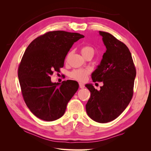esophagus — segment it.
Segmentation results:
<instances>
[{
    "instance_id": "esophagus-1",
    "label": "esophagus",
    "mask_w": 151,
    "mask_h": 151,
    "mask_svg": "<svg viewBox=\"0 0 151 151\" xmlns=\"http://www.w3.org/2000/svg\"><path fill=\"white\" fill-rule=\"evenodd\" d=\"M79 87H80V88L83 89V88H84L85 86H84V84H83V83H79Z\"/></svg>"
}]
</instances>
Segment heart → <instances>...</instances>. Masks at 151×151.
Masks as SVG:
<instances>
[{
    "mask_svg": "<svg viewBox=\"0 0 151 151\" xmlns=\"http://www.w3.org/2000/svg\"><path fill=\"white\" fill-rule=\"evenodd\" d=\"M81 53L86 57L89 54L94 55V49L90 46H84L81 50ZM90 70L87 68H79V69H74L69 72L68 76L71 78L74 79L77 81L83 82L84 81L87 77L89 74Z\"/></svg>",
    "mask_w": 151,
    "mask_h": 151,
    "instance_id": "1",
    "label": "heart"
}]
</instances>
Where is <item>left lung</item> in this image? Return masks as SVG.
<instances>
[{
    "label": "left lung",
    "mask_w": 151,
    "mask_h": 151,
    "mask_svg": "<svg viewBox=\"0 0 151 151\" xmlns=\"http://www.w3.org/2000/svg\"><path fill=\"white\" fill-rule=\"evenodd\" d=\"M106 48L101 63L91 74L93 82H103L100 90L86 84L91 97L86 112L94 121L109 122L121 115L133 96L136 70L126 45L106 32L99 31Z\"/></svg>",
    "instance_id": "8db88e82"
}]
</instances>
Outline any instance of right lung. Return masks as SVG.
Segmentation results:
<instances>
[{
    "label": "right lung",
    "mask_w": 151,
    "mask_h": 151,
    "mask_svg": "<svg viewBox=\"0 0 151 151\" xmlns=\"http://www.w3.org/2000/svg\"><path fill=\"white\" fill-rule=\"evenodd\" d=\"M84 37L77 33L50 31L27 47L18 68V78L27 106L40 119L51 122L62 117L78 89L76 81L52 83L50 76L63 67L73 44Z\"/></svg>",
    "instance_id": "1"
}]
</instances>
